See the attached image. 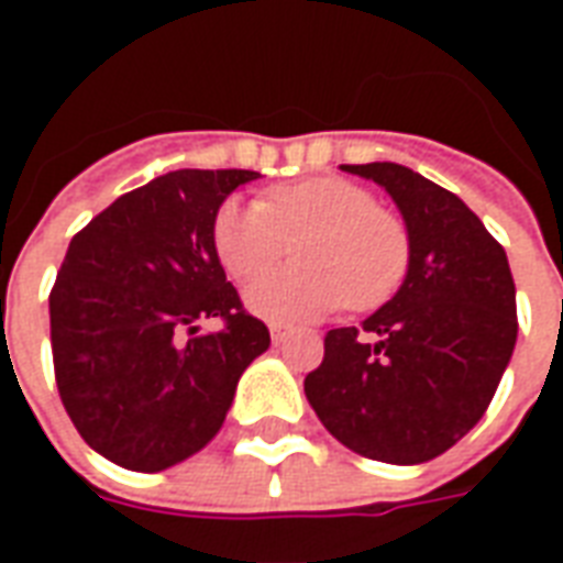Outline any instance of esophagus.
Instances as JSON below:
<instances>
[{"instance_id": "esophagus-1", "label": "esophagus", "mask_w": 563, "mask_h": 563, "mask_svg": "<svg viewBox=\"0 0 563 563\" xmlns=\"http://www.w3.org/2000/svg\"><path fill=\"white\" fill-rule=\"evenodd\" d=\"M271 329V341L274 343H280V341H286V338H289V325H286V322H271L268 325Z\"/></svg>"}]
</instances>
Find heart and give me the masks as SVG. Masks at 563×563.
Instances as JSON below:
<instances>
[{"label": "heart", "instance_id": "b5f03b06", "mask_svg": "<svg viewBox=\"0 0 563 563\" xmlns=\"http://www.w3.org/2000/svg\"><path fill=\"white\" fill-rule=\"evenodd\" d=\"M210 241L238 283L274 268L295 244L298 265L246 289L250 310L268 319L322 317L343 305L377 310L410 271L407 222L343 177L271 186L262 201L229 198L213 213Z\"/></svg>", "mask_w": 563, "mask_h": 563}]
</instances>
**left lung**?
<instances>
[{
    "mask_svg": "<svg viewBox=\"0 0 563 563\" xmlns=\"http://www.w3.org/2000/svg\"><path fill=\"white\" fill-rule=\"evenodd\" d=\"M404 213L410 271L362 329H331L305 377L319 422L358 455L419 464L483 419L519 334L504 246L455 192L398 162L343 165Z\"/></svg>",
    "mask_w": 563,
    "mask_h": 563,
    "instance_id": "1",
    "label": "left lung"
}]
</instances>
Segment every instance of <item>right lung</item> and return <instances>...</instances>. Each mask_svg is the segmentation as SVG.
Here are the masks:
<instances>
[{"label":"right lung","instance_id":"1","mask_svg":"<svg viewBox=\"0 0 563 563\" xmlns=\"http://www.w3.org/2000/svg\"><path fill=\"white\" fill-rule=\"evenodd\" d=\"M258 172L180 168L120 196L80 229L51 289L56 389L78 434L126 471L208 446L271 334L225 280L210 225ZM201 318L223 329L197 334Z\"/></svg>","mask_w":563,"mask_h":563}]
</instances>
